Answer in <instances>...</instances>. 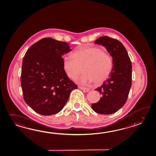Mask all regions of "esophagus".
Segmentation results:
<instances>
[{"instance_id":"obj_1","label":"esophagus","mask_w":156,"mask_h":156,"mask_svg":"<svg viewBox=\"0 0 156 156\" xmlns=\"http://www.w3.org/2000/svg\"><path fill=\"white\" fill-rule=\"evenodd\" d=\"M79 88H80V90H83L84 92H89V90H90L89 88H87L83 87H79Z\"/></svg>"}]
</instances>
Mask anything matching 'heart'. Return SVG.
<instances>
[{
	"label": "heart",
	"instance_id": "obj_1",
	"mask_svg": "<svg viewBox=\"0 0 156 156\" xmlns=\"http://www.w3.org/2000/svg\"><path fill=\"white\" fill-rule=\"evenodd\" d=\"M72 57L62 58V66L66 76L76 79L80 84H88L93 82L99 83L106 80L111 73L113 62L111 55L106 50L96 46H82L72 54Z\"/></svg>",
	"mask_w": 156,
	"mask_h": 156
}]
</instances>
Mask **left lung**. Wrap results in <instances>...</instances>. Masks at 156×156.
<instances>
[{
    "label": "left lung",
    "mask_w": 156,
    "mask_h": 156,
    "mask_svg": "<svg viewBox=\"0 0 156 156\" xmlns=\"http://www.w3.org/2000/svg\"><path fill=\"white\" fill-rule=\"evenodd\" d=\"M94 44L105 47L112 56L114 66L109 78L95 90L102 97L91 107L98 114H112L121 108L128 99L132 86V62L124 46L118 40L102 36Z\"/></svg>",
    "instance_id": "left-lung-1"
}]
</instances>
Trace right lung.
Segmentation results:
<instances>
[{
	"label": "right lung",
	"instance_id": "add662e5",
	"mask_svg": "<svg viewBox=\"0 0 156 156\" xmlns=\"http://www.w3.org/2000/svg\"><path fill=\"white\" fill-rule=\"evenodd\" d=\"M70 51L66 42L46 37L32 45L25 54L21 76L23 98L39 114L58 113L72 90L78 88L62 66V56Z\"/></svg>",
	"mask_w": 156,
	"mask_h": 156
}]
</instances>
